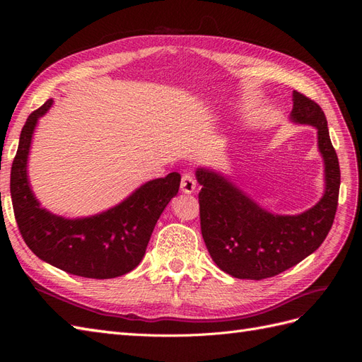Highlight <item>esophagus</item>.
Wrapping results in <instances>:
<instances>
[{
  "label": "esophagus",
  "instance_id": "esophagus-1",
  "mask_svg": "<svg viewBox=\"0 0 362 362\" xmlns=\"http://www.w3.org/2000/svg\"><path fill=\"white\" fill-rule=\"evenodd\" d=\"M196 189V180L190 172H185L181 178V190L184 193H193Z\"/></svg>",
  "mask_w": 362,
  "mask_h": 362
}]
</instances>
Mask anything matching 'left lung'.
I'll return each instance as SVG.
<instances>
[{"mask_svg":"<svg viewBox=\"0 0 362 362\" xmlns=\"http://www.w3.org/2000/svg\"><path fill=\"white\" fill-rule=\"evenodd\" d=\"M294 122L317 128L325 158L326 192L311 210L299 216H276L262 210L222 175L196 170L202 185L199 218L205 246L218 269L240 279L276 276L320 247L331 231L339 193V164L320 105L293 92Z\"/></svg>","mask_w":362,"mask_h":362,"instance_id":"obj_1","label":"left lung"}]
</instances>
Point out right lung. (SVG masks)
Listing matches in <instances>:
<instances>
[{
	"label": "right lung",
	"mask_w": 362,
	"mask_h": 362,
	"mask_svg": "<svg viewBox=\"0 0 362 362\" xmlns=\"http://www.w3.org/2000/svg\"><path fill=\"white\" fill-rule=\"evenodd\" d=\"M48 100L33 112L21 131L10 173V193L19 233L40 259L83 278L122 276L139 266L158 217L178 193L181 175L149 181L105 213L64 218L40 208L27 180V157L37 119L48 112Z\"/></svg>",
	"instance_id": "add662e5"
}]
</instances>
